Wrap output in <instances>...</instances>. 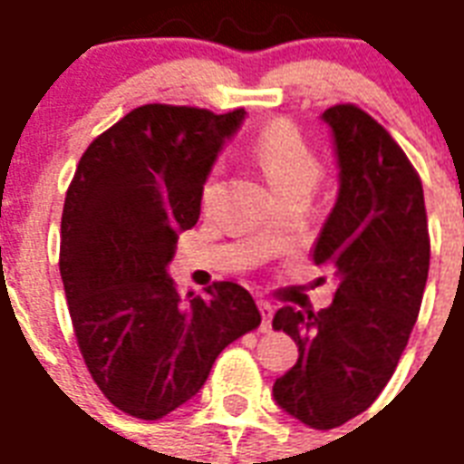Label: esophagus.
<instances>
[{
	"label": "esophagus",
	"mask_w": 464,
	"mask_h": 464,
	"mask_svg": "<svg viewBox=\"0 0 464 464\" xmlns=\"http://www.w3.org/2000/svg\"><path fill=\"white\" fill-rule=\"evenodd\" d=\"M257 309H260V314H263V331H270L272 314H275L272 304L265 302V299H257Z\"/></svg>",
	"instance_id": "34e87169"
}]
</instances>
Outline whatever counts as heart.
I'll use <instances>...</instances> for the list:
<instances>
[{"label":"heart","instance_id":"heart-1","mask_svg":"<svg viewBox=\"0 0 464 464\" xmlns=\"http://www.w3.org/2000/svg\"><path fill=\"white\" fill-rule=\"evenodd\" d=\"M253 158L277 197L302 192V189L314 192L324 175V165L318 160V155L311 150L295 123L289 121H275L260 130L253 140ZM217 192L218 179L217 175H211L201 189L204 204L214 199Z\"/></svg>","mask_w":464,"mask_h":464}]
</instances>
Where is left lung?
Returning a JSON list of instances; mask_svg holds the SVG:
<instances>
[{
    "label": "left lung",
    "mask_w": 464,
    "mask_h": 464,
    "mask_svg": "<svg viewBox=\"0 0 464 464\" xmlns=\"http://www.w3.org/2000/svg\"><path fill=\"white\" fill-rule=\"evenodd\" d=\"M338 197L314 243V263L334 270L328 309L282 306L272 326L292 335L296 365L277 377L279 409L328 430L370 409L397 370L419 318L430 240L423 187L394 138L353 104L326 109Z\"/></svg>",
    "instance_id": "left-lung-1"
}]
</instances>
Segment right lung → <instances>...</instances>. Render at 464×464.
I'll use <instances>...</instances> for the list:
<instances>
[{
    "label": "right lung",
    "instance_id": "add662e5",
    "mask_svg": "<svg viewBox=\"0 0 464 464\" xmlns=\"http://www.w3.org/2000/svg\"><path fill=\"white\" fill-rule=\"evenodd\" d=\"M243 109L146 104L92 140L67 189L60 277L92 380L116 409L155 420L199 392L218 353L260 326L247 289L179 296L168 265Z\"/></svg>",
    "mask_w": 464,
    "mask_h": 464
}]
</instances>
